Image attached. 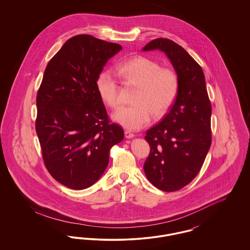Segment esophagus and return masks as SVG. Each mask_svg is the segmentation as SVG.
Instances as JSON below:
<instances>
[{
    "label": "esophagus",
    "instance_id": "34e87169",
    "mask_svg": "<svg viewBox=\"0 0 250 250\" xmlns=\"http://www.w3.org/2000/svg\"><path fill=\"white\" fill-rule=\"evenodd\" d=\"M125 136L126 139H132L135 137V134L133 132H131L130 130H125Z\"/></svg>",
    "mask_w": 250,
    "mask_h": 250
}]
</instances>
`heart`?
<instances>
[{
    "instance_id": "1",
    "label": "heart",
    "mask_w": 250,
    "mask_h": 250,
    "mask_svg": "<svg viewBox=\"0 0 250 250\" xmlns=\"http://www.w3.org/2000/svg\"><path fill=\"white\" fill-rule=\"evenodd\" d=\"M117 74L125 84L137 86L133 105L122 107L112 115L121 125L138 130L147 125L152 114L163 116L174 103L179 91L177 73L153 60L136 56L117 65ZM96 90L103 102L110 108L119 107V84L111 72H100Z\"/></svg>"
}]
</instances>
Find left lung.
<instances>
[{
  "label": "left lung",
  "instance_id": "obj_1",
  "mask_svg": "<svg viewBox=\"0 0 250 250\" xmlns=\"http://www.w3.org/2000/svg\"><path fill=\"white\" fill-rule=\"evenodd\" d=\"M165 52L179 78L177 97L166 116L146 132L150 155L144 163L148 180L160 190L177 191L197 176L212 143V107L201 65L167 38L143 50Z\"/></svg>",
  "mask_w": 250,
  "mask_h": 250
}]
</instances>
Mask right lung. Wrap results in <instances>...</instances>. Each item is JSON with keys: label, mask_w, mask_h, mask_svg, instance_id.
<instances>
[{"label": "right lung", "mask_w": 250, "mask_h": 250, "mask_svg": "<svg viewBox=\"0 0 250 250\" xmlns=\"http://www.w3.org/2000/svg\"><path fill=\"white\" fill-rule=\"evenodd\" d=\"M122 49L89 35L68 39L48 62L36 96V130L50 175L72 189L93 186L124 130L110 123L96 79Z\"/></svg>", "instance_id": "add662e5"}]
</instances>
